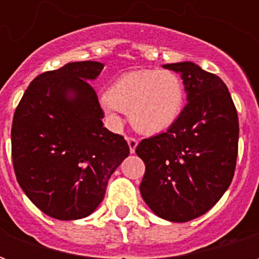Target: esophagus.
Returning <instances> with one entry per match:
<instances>
[{
  "label": "esophagus",
  "mask_w": 259,
  "mask_h": 259,
  "mask_svg": "<svg viewBox=\"0 0 259 259\" xmlns=\"http://www.w3.org/2000/svg\"><path fill=\"white\" fill-rule=\"evenodd\" d=\"M126 140H127V144H129L130 152H132V154H135L136 147H137V144H139V141L136 140V139H133V137H127Z\"/></svg>",
  "instance_id": "1"
}]
</instances>
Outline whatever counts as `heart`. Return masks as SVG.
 <instances>
[{
    "label": "heart",
    "instance_id": "obj_1",
    "mask_svg": "<svg viewBox=\"0 0 259 259\" xmlns=\"http://www.w3.org/2000/svg\"><path fill=\"white\" fill-rule=\"evenodd\" d=\"M101 107L112 122L118 123L120 111L129 112L132 126L144 135L168 130L185 109V83L172 70H139L116 80Z\"/></svg>",
    "mask_w": 259,
    "mask_h": 259
}]
</instances>
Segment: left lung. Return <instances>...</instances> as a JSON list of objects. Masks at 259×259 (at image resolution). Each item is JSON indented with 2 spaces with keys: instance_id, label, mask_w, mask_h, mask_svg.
Instances as JSON below:
<instances>
[{
  "instance_id": "1",
  "label": "left lung",
  "mask_w": 259,
  "mask_h": 259,
  "mask_svg": "<svg viewBox=\"0 0 259 259\" xmlns=\"http://www.w3.org/2000/svg\"><path fill=\"white\" fill-rule=\"evenodd\" d=\"M162 66L180 74L187 105L165 133L136 147L146 163L140 193L157 217L189 222L209 211L232 183L239 118L217 74L190 61Z\"/></svg>"
}]
</instances>
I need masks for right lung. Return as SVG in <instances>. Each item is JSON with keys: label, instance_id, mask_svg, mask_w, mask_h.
<instances>
[{"label": "right lung", "instance_id": "1", "mask_svg": "<svg viewBox=\"0 0 259 259\" xmlns=\"http://www.w3.org/2000/svg\"><path fill=\"white\" fill-rule=\"evenodd\" d=\"M104 64L70 62L33 80L16 108L12 161L20 189L46 215L83 219L96 211L129 146L104 127L91 81Z\"/></svg>", "mask_w": 259, "mask_h": 259}]
</instances>
